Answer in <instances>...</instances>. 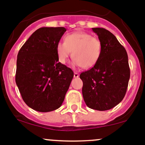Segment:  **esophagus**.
<instances>
[{
	"label": "esophagus",
	"mask_w": 145,
	"mask_h": 145,
	"mask_svg": "<svg viewBox=\"0 0 145 145\" xmlns=\"http://www.w3.org/2000/svg\"><path fill=\"white\" fill-rule=\"evenodd\" d=\"M74 78H78V77L79 76V74H78L77 72H74Z\"/></svg>",
	"instance_id": "obj_1"
}]
</instances>
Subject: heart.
Returning a JSON list of instances; mask_svg holds the SVG:
<instances>
[{"label":"heart","mask_w":145,"mask_h":145,"mask_svg":"<svg viewBox=\"0 0 145 145\" xmlns=\"http://www.w3.org/2000/svg\"><path fill=\"white\" fill-rule=\"evenodd\" d=\"M102 50V43L98 38L81 31L67 34L64 42H59L56 46L60 63H66L72 51L74 64L86 69L93 67L98 62Z\"/></svg>","instance_id":"obj_1"}]
</instances>
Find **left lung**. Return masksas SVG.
<instances>
[{
	"label": "left lung",
	"instance_id": "obj_1",
	"mask_svg": "<svg viewBox=\"0 0 145 145\" xmlns=\"http://www.w3.org/2000/svg\"><path fill=\"white\" fill-rule=\"evenodd\" d=\"M102 43V55L95 65L82 72L83 100L89 108L111 109L123 99L130 79L128 54L116 36L104 28H93Z\"/></svg>",
	"mask_w": 145,
	"mask_h": 145
}]
</instances>
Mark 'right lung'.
Returning a JSON list of instances; mask_svg holds the SVG:
<instances>
[{
    "label": "right lung",
    "mask_w": 145,
    "mask_h": 145,
    "mask_svg": "<svg viewBox=\"0 0 145 145\" xmlns=\"http://www.w3.org/2000/svg\"><path fill=\"white\" fill-rule=\"evenodd\" d=\"M66 31L64 27L40 28L19 51L16 84L33 110L48 112L59 108L69 88L74 72L58 62L56 51Z\"/></svg>",
    "instance_id": "right-lung-1"
}]
</instances>
